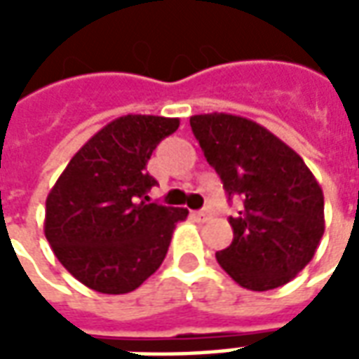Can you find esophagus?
<instances>
[{
  "label": "esophagus",
  "mask_w": 359,
  "mask_h": 359,
  "mask_svg": "<svg viewBox=\"0 0 359 359\" xmlns=\"http://www.w3.org/2000/svg\"><path fill=\"white\" fill-rule=\"evenodd\" d=\"M194 215L200 219V221H208V219L211 217V211L210 210H200V211H196Z\"/></svg>",
  "instance_id": "obj_1"
}]
</instances>
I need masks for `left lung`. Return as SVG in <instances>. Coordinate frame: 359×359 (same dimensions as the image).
I'll list each match as a JSON object with an SVG mask.
<instances>
[{
    "mask_svg": "<svg viewBox=\"0 0 359 359\" xmlns=\"http://www.w3.org/2000/svg\"><path fill=\"white\" fill-rule=\"evenodd\" d=\"M196 140L223 188L238 196L233 242L219 265L248 290L292 280L316 256L325 233L323 190L296 151L254 121L229 113L190 117Z\"/></svg>",
    "mask_w": 359,
    "mask_h": 359,
    "instance_id": "obj_1",
    "label": "left lung"
}]
</instances>
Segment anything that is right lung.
<instances>
[{
  "instance_id": "1",
  "label": "right lung",
  "mask_w": 359,
  "mask_h": 359,
  "mask_svg": "<svg viewBox=\"0 0 359 359\" xmlns=\"http://www.w3.org/2000/svg\"><path fill=\"white\" fill-rule=\"evenodd\" d=\"M179 118L125 115L90 138L46 200L43 233L61 265L102 294H126L163 264L188 210L148 203L146 165Z\"/></svg>"
}]
</instances>
